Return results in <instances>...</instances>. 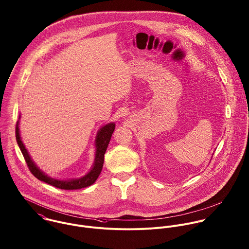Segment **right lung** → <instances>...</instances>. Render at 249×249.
Instances as JSON below:
<instances>
[{
    "label": "right lung",
    "instance_id": "1",
    "mask_svg": "<svg viewBox=\"0 0 249 249\" xmlns=\"http://www.w3.org/2000/svg\"><path fill=\"white\" fill-rule=\"evenodd\" d=\"M115 124L114 123H109L105 125L104 127L101 128V130L97 135L96 138V154H95V160L92 169L90 170L89 173H88L86 176L83 178L77 179V180H68V181H62V180H56L53 178H50L47 175H45L41 170H39L38 167L35 164V162L32 160L29 153L27 149L25 148L20 135H19V127H18V122L16 124V129H15V134H16V141L17 143L21 149V152L24 156V159L27 162V165L32 172V174L36 177L38 180L43 181L51 186H53L57 189L60 190H79L83 188H87L89 186H91L99 177L100 173L103 168V163H104V156L106 153V150L108 146L109 141L111 139V135L114 131Z\"/></svg>",
    "mask_w": 249,
    "mask_h": 249
}]
</instances>
